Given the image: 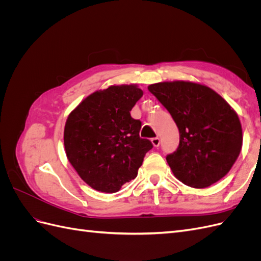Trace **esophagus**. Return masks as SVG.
<instances>
[{
  "instance_id": "obj_1",
  "label": "esophagus",
  "mask_w": 261,
  "mask_h": 261,
  "mask_svg": "<svg viewBox=\"0 0 261 261\" xmlns=\"http://www.w3.org/2000/svg\"><path fill=\"white\" fill-rule=\"evenodd\" d=\"M151 143L154 147H159L160 145V138L159 137H154V138H151Z\"/></svg>"
}]
</instances>
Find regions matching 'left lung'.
<instances>
[{"label": "left lung", "mask_w": 261, "mask_h": 261, "mask_svg": "<svg viewBox=\"0 0 261 261\" xmlns=\"http://www.w3.org/2000/svg\"><path fill=\"white\" fill-rule=\"evenodd\" d=\"M148 90L168 110L179 130V145L167 161L187 186L208 187L224 177L238 159L243 133L238 113L209 87L163 82Z\"/></svg>", "instance_id": "1"}]
</instances>
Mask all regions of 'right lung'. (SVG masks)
<instances>
[{
    "label": "right lung",
    "instance_id": "right-lung-1",
    "mask_svg": "<svg viewBox=\"0 0 261 261\" xmlns=\"http://www.w3.org/2000/svg\"><path fill=\"white\" fill-rule=\"evenodd\" d=\"M143 94L137 85L110 86L84 99L67 117V159L85 183L98 192L116 193L135 178L153 147L139 137L141 122L129 113Z\"/></svg>",
    "mask_w": 261,
    "mask_h": 261
}]
</instances>
